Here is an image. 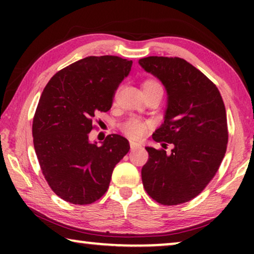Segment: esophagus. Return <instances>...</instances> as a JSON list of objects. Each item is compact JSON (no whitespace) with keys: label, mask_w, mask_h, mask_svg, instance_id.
<instances>
[{"label":"esophagus","mask_w":254,"mask_h":254,"mask_svg":"<svg viewBox=\"0 0 254 254\" xmlns=\"http://www.w3.org/2000/svg\"><path fill=\"white\" fill-rule=\"evenodd\" d=\"M129 144H130V149H131V150H134V149H138V148H141V144H140V143H136V142H133V141H131Z\"/></svg>","instance_id":"esophagus-1"}]
</instances>
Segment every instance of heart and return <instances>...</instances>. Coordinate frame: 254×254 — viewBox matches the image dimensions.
Returning a JSON list of instances; mask_svg holds the SVG:
<instances>
[{"mask_svg":"<svg viewBox=\"0 0 254 254\" xmlns=\"http://www.w3.org/2000/svg\"><path fill=\"white\" fill-rule=\"evenodd\" d=\"M143 90L152 88H163L161 82L156 78H147L143 82ZM152 124L150 121L142 120L140 118H130L120 126V129L126 136L133 138V140H140L145 134V131L150 129Z\"/></svg>","mask_w":254,"mask_h":254,"instance_id":"obj_1","label":"heart"}]
</instances>
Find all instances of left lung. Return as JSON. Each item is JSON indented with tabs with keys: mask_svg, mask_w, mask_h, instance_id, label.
Here are the masks:
<instances>
[{
	"mask_svg": "<svg viewBox=\"0 0 254 254\" xmlns=\"http://www.w3.org/2000/svg\"><path fill=\"white\" fill-rule=\"evenodd\" d=\"M138 62L161 79L169 95L164 123L152 134L164 149L145 148L143 187L164 206L189 202L214 178L227 151L223 99L217 86L184 59L148 57ZM168 144L174 149L166 154Z\"/></svg>",
	"mask_w": 254,
	"mask_h": 254,
	"instance_id": "8db88e82",
	"label": "left lung"
}]
</instances>
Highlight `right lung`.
Returning <instances> with one entry per match:
<instances>
[{
    "mask_svg": "<svg viewBox=\"0 0 254 254\" xmlns=\"http://www.w3.org/2000/svg\"><path fill=\"white\" fill-rule=\"evenodd\" d=\"M131 62L114 55L88 57L61 69L41 93L33 117L38 162L52 190L72 204H90L110 186L114 166L129 151L127 138L89 141L95 117L107 112Z\"/></svg>",
    "mask_w": 254,
    "mask_h": 254,
    "instance_id": "obj_1",
    "label": "right lung"
}]
</instances>
